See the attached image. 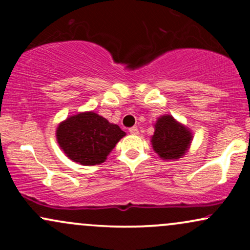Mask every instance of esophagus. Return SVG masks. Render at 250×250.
Segmentation results:
<instances>
[{"label":"esophagus","mask_w":250,"mask_h":250,"mask_svg":"<svg viewBox=\"0 0 250 250\" xmlns=\"http://www.w3.org/2000/svg\"><path fill=\"white\" fill-rule=\"evenodd\" d=\"M129 133L131 135H137L139 134V129H137V127H131L129 128Z\"/></svg>","instance_id":"34e87169"}]
</instances>
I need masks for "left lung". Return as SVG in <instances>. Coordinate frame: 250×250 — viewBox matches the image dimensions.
I'll return each instance as SVG.
<instances>
[{
  "label": "left lung",
  "mask_w": 250,
  "mask_h": 250,
  "mask_svg": "<svg viewBox=\"0 0 250 250\" xmlns=\"http://www.w3.org/2000/svg\"><path fill=\"white\" fill-rule=\"evenodd\" d=\"M154 128L151 146L161 159L177 160L187 153L193 135L187 127L177 122L173 116L159 117Z\"/></svg>",
  "instance_id": "1"
}]
</instances>
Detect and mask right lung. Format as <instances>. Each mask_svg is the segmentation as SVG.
Segmentation results:
<instances>
[{
  "mask_svg": "<svg viewBox=\"0 0 250 250\" xmlns=\"http://www.w3.org/2000/svg\"><path fill=\"white\" fill-rule=\"evenodd\" d=\"M125 133L93 111L68 117L57 127L60 147L71 161L83 166L103 163Z\"/></svg>",
  "mask_w": 250,
  "mask_h": 250,
  "instance_id": "right-lung-1",
  "label": "right lung"
}]
</instances>
